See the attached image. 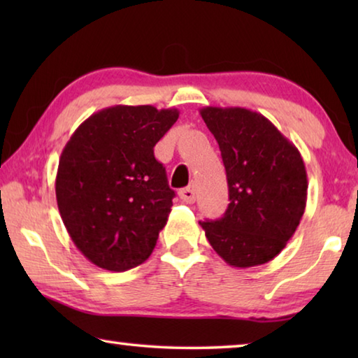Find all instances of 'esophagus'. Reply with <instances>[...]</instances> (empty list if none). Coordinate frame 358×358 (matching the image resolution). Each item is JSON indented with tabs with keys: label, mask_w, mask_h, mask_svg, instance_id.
Segmentation results:
<instances>
[{
	"label": "esophagus",
	"mask_w": 358,
	"mask_h": 358,
	"mask_svg": "<svg viewBox=\"0 0 358 358\" xmlns=\"http://www.w3.org/2000/svg\"><path fill=\"white\" fill-rule=\"evenodd\" d=\"M178 196H180V199H181V201H183V202L192 203L194 201H196V189H194V186L183 187V189H181V191L178 192Z\"/></svg>",
	"instance_id": "obj_1"
}]
</instances>
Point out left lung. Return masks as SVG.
<instances>
[{"label":"left lung","mask_w":358,"mask_h":358,"mask_svg":"<svg viewBox=\"0 0 358 358\" xmlns=\"http://www.w3.org/2000/svg\"><path fill=\"white\" fill-rule=\"evenodd\" d=\"M220 145L229 185L221 220L201 222L229 265L248 268L275 259L299 227L308 180L300 151L264 115L243 107H203Z\"/></svg>","instance_id":"obj_1"}]
</instances>
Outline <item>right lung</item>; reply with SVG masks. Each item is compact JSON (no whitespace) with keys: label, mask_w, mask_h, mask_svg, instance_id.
I'll use <instances>...</instances> for the list:
<instances>
[{"label":"right lung","mask_w":358,"mask_h":358,"mask_svg":"<svg viewBox=\"0 0 358 358\" xmlns=\"http://www.w3.org/2000/svg\"><path fill=\"white\" fill-rule=\"evenodd\" d=\"M178 115L153 106L102 108L63 148L59 215L77 250L101 268L126 271L153 252L175 197L153 148Z\"/></svg>","instance_id":"obj_1"}]
</instances>
